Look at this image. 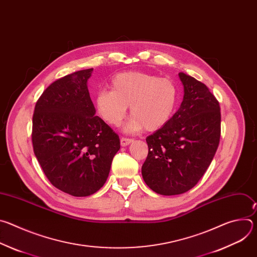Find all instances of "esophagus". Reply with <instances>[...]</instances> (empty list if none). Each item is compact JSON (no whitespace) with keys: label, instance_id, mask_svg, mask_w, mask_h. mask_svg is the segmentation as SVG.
I'll use <instances>...</instances> for the list:
<instances>
[{"label":"esophagus","instance_id":"esophagus-1","mask_svg":"<svg viewBox=\"0 0 257 257\" xmlns=\"http://www.w3.org/2000/svg\"><path fill=\"white\" fill-rule=\"evenodd\" d=\"M133 142V139H130V138H125V137H122L121 140H120V143H121V146H127L129 145L130 143Z\"/></svg>","mask_w":257,"mask_h":257}]
</instances>
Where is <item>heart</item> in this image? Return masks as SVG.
Listing matches in <instances>:
<instances>
[{"label": "heart", "mask_w": 257, "mask_h": 257, "mask_svg": "<svg viewBox=\"0 0 257 257\" xmlns=\"http://www.w3.org/2000/svg\"><path fill=\"white\" fill-rule=\"evenodd\" d=\"M112 90L102 89L95 96L97 115L108 125L119 126L130 105L126 132L141 129L156 131L173 117L179 90L173 80L143 72H124L111 81Z\"/></svg>", "instance_id": "b5f03b06"}]
</instances>
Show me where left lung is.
I'll list each match as a JSON object with an SVG mask.
<instances>
[{"instance_id":"obj_1","label":"left lung","mask_w":257,"mask_h":257,"mask_svg":"<svg viewBox=\"0 0 257 257\" xmlns=\"http://www.w3.org/2000/svg\"><path fill=\"white\" fill-rule=\"evenodd\" d=\"M184 95L172 119L146 137L149 155L141 168L144 182L161 195L193 188L209 167L221 136L219 104L208 88L179 73Z\"/></svg>"}]
</instances>
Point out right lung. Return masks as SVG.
<instances>
[{"label":"right lung","instance_id":"add662e5","mask_svg":"<svg viewBox=\"0 0 257 257\" xmlns=\"http://www.w3.org/2000/svg\"><path fill=\"white\" fill-rule=\"evenodd\" d=\"M93 69L53 82L35 104L32 118L34 155L59 190L89 196L105 183L120 150L119 136L99 117L87 81Z\"/></svg>","mask_w":257,"mask_h":257}]
</instances>
